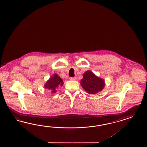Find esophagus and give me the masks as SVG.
<instances>
[{
  "label": "esophagus",
  "mask_w": 147,
  "mask_h": 147,
  "mask_svg": "<svg viewBox=\"0 0 147 147\" xmlns=\"http://www.w3.org/2000/svg\"><path fill=\"white\" fill-rule=\"evenodd\" d=\"M69 80H76V78L71 77V78H69Z\"/></svg>",
  "instance_id": "1"
}]
</instances>
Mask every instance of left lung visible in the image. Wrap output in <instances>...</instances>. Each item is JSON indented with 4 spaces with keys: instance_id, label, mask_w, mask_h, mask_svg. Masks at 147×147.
Here are the masks:
<instances>
[{
    "instance_id": "8db88e82",
    "label": "left lung",
    "mask_w": 147,
    "mask_h": 147,
    "mask_svg": "<svg viewBox=\"0 0 147 147\" xmlns=\"http://www.w3.org/2000/svg\"><path fill=\"white\" fill-rule=\"evenodd\" d=\"M80 82L84 90L90 94H94L101 91L105 86L103 80L97 77L89 71L84 73Z\"/></svg>"
}]
</instances>
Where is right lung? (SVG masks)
I'll use <instances>...</instances> for the list:
<instances>
[{"label":"right lung","instance_id":"right-lung-1","mask_svg":"<svg viewBox=\"0 0 147 147\" xmlns=\"http://www.w3.org/2000/svg\"><path fill=\"white\" fill-rule=\"evenodd\" d=\"M63 84V80L60 78L58 75L55 74L48 80L44 87L47 89L51 90V92L55 93L56 92L57 88L59 87V86H62Z\"/></svg>","mask_w":147,"mask_h":147}]
</instances>
